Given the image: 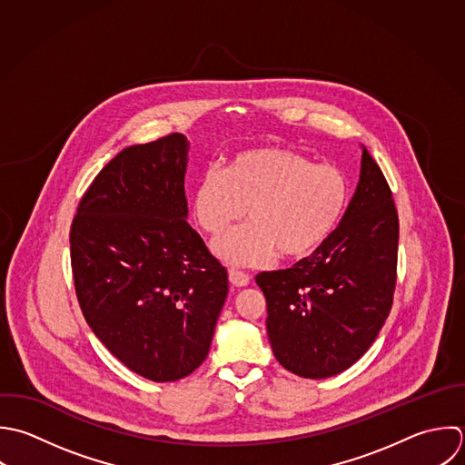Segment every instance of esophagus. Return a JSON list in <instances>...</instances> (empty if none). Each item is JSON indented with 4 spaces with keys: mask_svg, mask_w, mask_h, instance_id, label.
Segmentation results:
<instances>
[{
    "mask_svg": "<svg viewBox=\"0 0 465 465\" xmlns=\"http://www.w3.org/2000/svg\"><path fill=\"white\" fill-rule=\"evenodd\" d=\"M228 279H230V282H232L233 286H237V288H242V286H246V284L250 282L248 273H246V272H241V270H235V268H230V270H228Z\"/></svg>",
    "mask_w": 465,
    "mask_h": 465,
    "instance_id": "esophagus-1",
    "label": "esophagus"
}]
</instances>
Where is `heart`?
Segmentation results:
<instances>
[{
	"label": "heart",
	"mask_w": 465,
	"mask_h": 465,
	"mask_svg": "<svg viewBox=\"0 0 465 465\" xmlns=\"http://www.w3.org/2000/svg\"><path fill=\"white\" fill-rule=\"evenodd\" d=\"M350 201L344 172L313 164L292 148L262 146L239 152L226 170L208 168L199 179L192 212L210 235L237 223L248 208L250 221L219 235L213 253L230 266H262L281 250L304 257L341 224Z\"/></svg>",
	"instance_id": "1"
}]
</instances>
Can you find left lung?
Here are the masks:
<instances>
[{
  "instance_id": "1",
  "label": "left lung",
  "mask_w": 465,
  "mask_h": 465,
  "mask_svg": "<svg viewBox=\"0 0 465 465\" xmlns=\"http://www.w3.org/2000/svg\"><path fill=\"white\" fill-rule=\"evenodd\" d=\"M397 257L393 193L364 148L359 186L335 232L292 268L255 277L281 366L304 379H326L355 364L391 312Z\"/></svg>"
}]
</instances>
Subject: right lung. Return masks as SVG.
<instances>
[{"mask_svg":"<svg viewBox=\"0 0 465 465\" xmlns=\"http://www.w3.org/2000/svg\"><path fill=\"white\" fill-rule=\"evenodd\" d=\"M186 163L183 134L121 150L70 226L84 321L115 359L153 382L204 362L228 295L226 268L186 223Z\"/></svg>","mask_w":465,"mask_h":465,"instance_id":"obj_1","label":"right lung"}]
</instances>
